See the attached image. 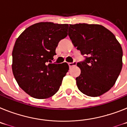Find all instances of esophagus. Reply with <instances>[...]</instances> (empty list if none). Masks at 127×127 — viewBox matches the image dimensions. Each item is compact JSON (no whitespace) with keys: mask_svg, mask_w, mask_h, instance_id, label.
<instances>
[{"mask_svg":"<svg viewBox=\"0 0 127 127\" xmlns=\"http://www.w3.org/2000/svg\"><path fill=\"white\" fill-rule=\"evenodd\" d=\"M69 64V67H72V66H75V65H76V64H77V62H76V61H74L73 62H72V63H69V64Z\"/></svg>","mask_w":127,"mask_h":127,"instance_id":"34e87169","label":"esophagus"}]
</instances>
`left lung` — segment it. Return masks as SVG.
Listing matches in <instances>:
<instances>
[{
  "instance_id": "8db88e82",
  "label": "left lung",
  "mask_w": 127,
  "mask_h": 127,
  "mask_svg": "<svg viewBox=\"0 0 127 127\" xmlns=\"http://www.w3.org/2000/svg\"><path fill=\"white\" fill-rule=\"evenodd\" d=\"M69 36L85 60L77 65L81 74L76 78L83 94L98 97L114 86L122 69L123 50L111 31L100 25H69Z\"/></svg>"
}]
</instances>
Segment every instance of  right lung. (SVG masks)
<instances>
[{
	"mask_svg": "<svg viewBox=\"0 0 127 127\" xmlns=\"http://www.w3.org/2000/svg\"><path fill=\"white\" fill-rule=\"evenodd\" d=\"M68 24L41 22L18 37L13 50V75L20 87L31 97L47 98L58 91L69 70L67 63L53 64L58 42L67 35Z\"/></svg>",
	"mask_w": 127,
	"mask_h": 127,
	"instance_id": "right-lung-1",
	"label": "right lung"
}]
</instances>
